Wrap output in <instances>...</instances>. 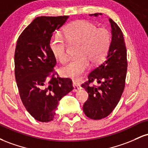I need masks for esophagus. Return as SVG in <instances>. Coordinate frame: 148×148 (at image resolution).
Masks as SVG:
<instances>
[{
	"mask_svg": "<svg viewBox=\"0 0 148 148\" xmlns=\"http://www.w3.org/2000/svg\"><path fill=\"white\" fill-rule=\"evenodd\" d=\"M73 87H74V90H73L74 92H77L81 89V85H80L79 83L76 82V81H73Z\"/></svg>",
	"mask_w": 148,
	"mask_h": 148,
	"instance_id": "34e87169",
	"label": "esophagus"
}]
</instances>
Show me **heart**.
Instances as JSON below:
<instances>
[{"label":"heart","mask_w":148,"mask_h":148,"mask_svg":"<svg viewBox=\"0 0 148 148\" xmlns=\"http://www.w3.org/2000/svg\"><path fill=\"white\" fill-rule=\"evenodd\" d=\"M64 37L70 43H79V58L69 61L61 68L64 76L79 79L89 67L99 63L106 56L111 42V34L106 28H98L97 25L87 21H77L66 28ZM53 55L60 62L67 60V43L59 33L53 35L50 41Z\"/></svg>","instance_id":"obj_1"}]
</instances>
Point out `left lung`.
<instances>
[{
    "label": "left lung",
    "mask_w": 148,
    "mask_h": 148,
    "mask_svg": "<svg viewBox=\"0 0 148 148\" xmlns=\"http://www.w3.org/2000/svg\"><path fill=\"white\" fill-rule=\"evenodd\" d=\"M101 13L90 14L97 16ZM111 42L106 60L93 69L88 81L81 85L88 93L84 104V112L89 118L100 120L108 116L117 106L124 91L127 70V49L123 33L119 26L109 18ZM95 81L99 84L93 86Z\"/></svg>",
    "instance_id": "8db88e82"
}]
</instances>
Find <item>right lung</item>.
I'll return each mask as SVG.
<instances>
[{
  "label": "right lung",
  "mask_w": 148,
  "mask_h": 148,
  "mask_svg": "<svg viewBox=\"0 0 148 148\" xmlns=\"http://www.w3.org/2000/svg\"><path fill=\"white\" fill-rule=\"evenodd\" d=\"M68 18H35L16 42L14 74L20 97L27 111L42 123L53 120L60 100L73 90L72 80L53 71L56 60L50 49L53 33Z\"/></svg>",
  "instance_id": "1"
}]
</instances>
